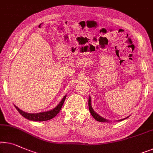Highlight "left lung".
Listing matches in <instances>:
<instances>
[{
    "mask_svg": "<svg viewBox=\"0 0 153 153\" xmlns=\"http://www.w3.org/2000/svg\"><path fill=\"white\" fill-rule=\"evenodd\" d=\"M88 108H89V111L91 114V115L93 116V117L94 118L95 120L98 121V122H111V121L106 120V119H105V118H104L103 117H102V116L98 115V114H97L94 110H93L92 105H91V98L90 96H89V97H88ZM128 117H129V116H128V117L124 118V119H122V120H120L117 121L118 122H120V121H122L124 120L127 119Z\"/></svg>",
    "mask_w": 153,
    "mask_h": 153,
    "instance_id": "left-lung-1",
    "label": "left lung"
}]
</instances>
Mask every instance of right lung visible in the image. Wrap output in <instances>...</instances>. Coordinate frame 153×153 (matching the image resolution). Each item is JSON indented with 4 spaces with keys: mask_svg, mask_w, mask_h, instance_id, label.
<instances>
[{
    "mask_svg": "<svg viewBox=\"0 0 153 153\" xmlns=\"http://www.w3.org/2000/svg\"><path fill=\"white\" fill-rule=\"evenodd\" d=\"M66 97H67V95H65V96L63 97L62 100H61L58 105H57L54 108L51 109V110L45 111V112H41V113H29L25 112V111L20 110V109L17 107L16 105L14 106L17 109V111L20 113V115H21L22 117L26 118L27 120H31V121H35V122H43V121H47L53 118L55 116L57 115L59 112H60V109L62 108V106L64 104V102L66 99Z\"/></svg>",
    "mask_w": 153,
    "mask_h": 153,
    "instance_id": "right-lung-1",
    "label": "right lung"
}]
</instances>
